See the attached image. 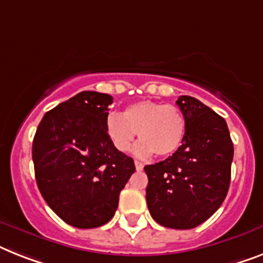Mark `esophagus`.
Returning a JSON list of instances; mask_svg holds the SVG:
<instances>
[{
	"label": "esophagus",
	"mask_w": 263,
	"mask_h": 263,
	"mask_svg": "<svg viewBox=\"0 0 263 263\" xmlns=\"http://www.w3.org/2000/svg\"><path fill=\"white\" fill-rule=\"evenodd\" d=\"M134 165H136L137 171H142V169H144V165H142V162H140V161H134Z\"/></svg>",
	"instance_id": "esophagus-1"
}]
</instances>
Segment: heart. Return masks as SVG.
I'll return each mask as SVG.
<instances>
[{"label": "heart", "instance_id": "1", "mask_svg": "<svg viewBox=\"0 0 263 263\" xmlns=\"http://www.w3.org/2000/svg\"><path fill=\"white\" fill-rule=\"evenodd\" d=\"M106 130L117 151H129L138 134L142 141L134 149L137 156L147 157L156 153L158 157H169L183 145L186 123L176 106L141 101L127 106L122 116L110 114Z\"/></svg>", "mask_w": 263, "mask_h": 263}]
</instances>
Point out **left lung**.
<instances>
[{
    "instance_id": "8db88e82",
    "label": "left lung",
    "mask_w": 263,
    "mask_h": 263,
    "mask_svg": "<svg viewBox=\"0 0 263 263\" xmlns=\"http://www.w3.org/2000/svg\"><path fill=\"white\" fill-rule=\"evenodd\" d=\"M177 106L186 123L175 155L145 166L146 203L158 224L190 230L205 222L229 192L234 145L224 118L199 99L181 95Z\"/></svg>"
}]
</instances>
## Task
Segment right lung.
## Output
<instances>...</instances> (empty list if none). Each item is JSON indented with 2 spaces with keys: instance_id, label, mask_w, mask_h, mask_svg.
Instances as JSON below:
<instances>
[{
  "instance_id": "1",
  "label": "right lung",
  "mask_w": 263,
  "mask_h": 263,
  "mask_svg": "<svg viewBox=\"0 0 263 263\" xmlns=\"http://www.w3.org/2000/svg\"><path fill=\"white\" fill-rule=\"evenodd\" d=\"M111 103L108 94L82 91L45 112L34 134L32 158L41 196L78 229L106 224L136 171L133 158L117 151L107 136Z\"/></svg>"
}]
</instances>
